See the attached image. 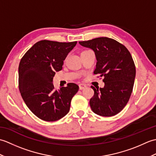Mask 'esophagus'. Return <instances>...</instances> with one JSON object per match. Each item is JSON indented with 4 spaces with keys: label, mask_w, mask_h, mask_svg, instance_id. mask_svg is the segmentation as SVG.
Listing matches in <instances>:
<instances>
[{
    "label": "esophagus",
    "mask_w": 156,
    "mask_h": 156,
    "mask_svg": "<svg viewBox=\"0 0 156 156\" xmlns=\"http://www.w3.org/2000/svg\"><path fill=\"white\" fill-rule=\"evenodd\" d=\"M86 88H87V86L84 85V84H81L79 85V89H80V90H83V89H84Z\"/></svg>",
    "instance_id": "esophagus-1"
}]
</instances>
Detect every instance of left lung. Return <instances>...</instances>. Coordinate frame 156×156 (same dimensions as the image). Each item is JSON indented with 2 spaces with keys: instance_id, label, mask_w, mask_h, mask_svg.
Instances as JSON below:
<instances>
[{
  "instance_id": "obj_1",
  "label": "left lung",
  "mask_w": 156,
  "mask_h": 156,
  "mask_svg": "<svg viewBox=\"0 0 156 156\" xmlns=\"http://www.w3.org/2000/svg\"><path fill=\"white\" fill-rule=\"evenodd\" d=\"M92 49L97 58L94 74L103 77L104 88H95L90 105L94 113L112 117L121 112L133 91L135 66L132 56L125 45L113 39L98 37L79 42Z\"/></svg>"
}]
</instances>
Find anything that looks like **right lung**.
<instances>
[{
    "mask_svg": "<svg viewBox=\"0 0 156 156\" xmlns=\"http://www.w3.org/2000/svg\"><path fill=\"white\" fill-rule=\"evenodd\" d=\"M77 41L41 40L23 56L19 66V89L25 103L35 116L55 121L68 114L72 97L79 87L69 83L57 90L53 84L55 72L62 70L64 60Z\"/></svg>",
    "mask_w": 156,
    "mask_h": 156,
    "instance_id": "right-lung-1",
    "label": "right lung"
}]
</instances>
